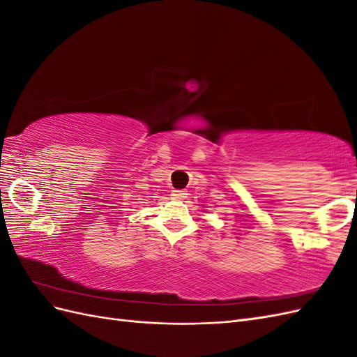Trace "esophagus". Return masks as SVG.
Wrapping results in <instances>:
<instances>
[{
	"label": "esophagus",
	"mask_w": 357,
	"mask_h": 357,
	"mask_svg": "<svg viewBox=\"0 0 357 357\" xmlns=\"http://www.w3.org/2000/svg\"><path fill=\"white\" fill-rule=\"evenodd\" d=\"M188 193L185 190H172L171 192V197L174 199H185Z\"/></svg>",
	"instance_id": "esophagus-1"
}]
</instances>
